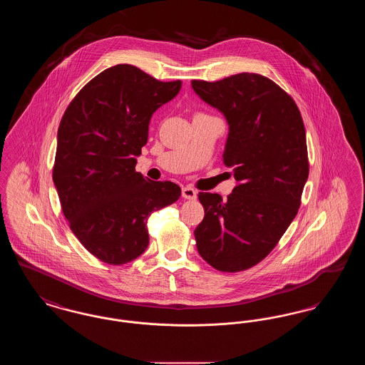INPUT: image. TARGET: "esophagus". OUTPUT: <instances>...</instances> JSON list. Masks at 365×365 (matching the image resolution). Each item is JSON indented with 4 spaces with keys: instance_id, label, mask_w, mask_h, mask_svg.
Segmentation results:
<instances>
[{
    "instance_id": "1",
    "label": "esophagus",
    "mask_w": 365,
    "mask_h": 365,
    "mask_svg": "<svg viewBox=\"0 0 365 365\" xmlns=\"http://www.w3.org/2000/svg\"><path fill=\"white\" fill-rule=\"evenodd\" d=\"M182 197L186 200H195L197 198V191L194 190L192 187H183L182 189Z\"/></svg>"
}]
</instances>
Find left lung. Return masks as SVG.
Here are the masks:
<instances>
[{
    "instance_id": "left-lung-1",
    "label": "left lung",
    "mask_w": 365,
    "mask_h": 365,
    "mask_svg": "<svg viewBox=\"0 0 365 365\" xmlns=\"http://www.w3.org/2000/svg\"><path fill=\"white\" fill-rule=\"evenodd\" d=\"M191 86L226 118L223 160L237 180L226 201L198 194L205 216L194 230L197 249L215 269L240 272L272 252L298 212L309 174L305 127L294 100L259 73Z\"/></svg>"
}]
</instances>
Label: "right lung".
<instances>
[{"mask_svg":"<svg viewBox=\"0 0 365 365\" xmlns=\"http://www.w3.org/2000/svg\"><path fill=\"white\" fill-rule=\"evenodd\" d=\"M180 87L118 64L93 78L61 118L53 182L72 232L106 264L139 257L149 245L150 213L180 197L178 185L135 171L152 115Z\"/></svg>","mask_w":365,"mask_h":365,"instance_id":"obj_1","label":"right lung"}]
</instances>
